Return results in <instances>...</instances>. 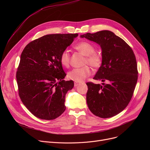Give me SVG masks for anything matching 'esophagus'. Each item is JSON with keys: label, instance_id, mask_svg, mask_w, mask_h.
Listing matches in <instances>:
<instances>
[{"label": "esophagus", "instance_id": "1", "mask_svg": "<svg viewBox=\"0 0 150 150\" xmlns=\"http://www.w3.org/2000/svg\"><path fill=\"white\" fill-rule=\"evenodd\" d=\"M80 83H79V82H76V81L74 82V86H75V87H76V86H78V85H80Z\"/></svg>", "mask_w": 150, "mask_h": 150}]
</instances>
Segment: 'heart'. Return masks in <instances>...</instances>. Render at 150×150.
Here are the masks:
<instances>
[{"label":"heart","mask_w":150,"mask_h":150,"mask_svg":"<svg viewBox=\"0 0 150 150\" xmlns=\"http://www.w3.org/2000/svg\"><path fill=\"white\" fill-rule=\"evenodd\" d=\"M74 48L85 56L83 65L86 66L81 68H75L70 70L67 73V78L71 80L81 82L84 81L91 74V69L86 64L89 65L92 69H97L101 66L103 59L101 55L95 52V47L88 42H80L76 44ZM59 60L62 66L65 67L69 66L70 57L68 51L64 50L61 53Z\"/></svg>","instance_id":"1"}]
</instances>
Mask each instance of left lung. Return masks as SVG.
<instances>
[{"instance_id": "8db88e82", "label": "left lung", "mask_w": 150, "mask_h": 150, "mask_svg": "<svg viewBox=\"0 0 150 150\" xmlns=\"http://www.w3.org/2000/svg\"><path fill=\"white\" fill-rule=\"evenodd\" d=\"M98 44L102 49V64L93 79L108 83H86V101L92 114L109 118L127 107L133 96L138 78L135 54L123 39L108 30L81 36Z\"/></svg>"}]
</instances>
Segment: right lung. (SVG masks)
Masks as SVG:
<instances>
[{
  "instance_id": "right-lung-1",
  "label": "right lung",
  "mask_w": 150,
  "mask_h": 150,
  "mask_svg": "<svg viewBox=\"0 0 150 150\" xmlns=\"http://www.w3.org/2000/svg\"><path fill=\"white\" fill-rule=\"evenodd\" d=\"M78 34H52L28 43L23 50L16 80L20 98L30 112L42 120H53L66 110L67 92L74 81L66 75L59 58Z\"/></svg>"
}]
</instances>
